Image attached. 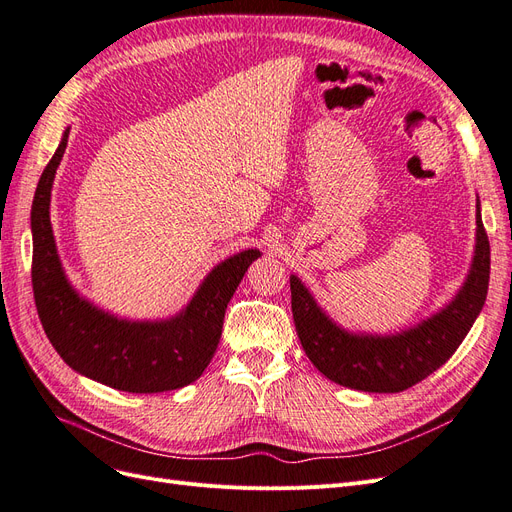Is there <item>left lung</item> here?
<instances>
[{
  "instance_id": "obj_1",
  "label": "left lung",
  "mask_w": 512,
  "mask_h": 512,
  "mask_svg": "<svg viewBox=\"0 0 512 512\" xmlns=\"http://www.w3.org/2000/svg\"><path fill=\"white\" fill-rule=\"evenodd\" d=\"M476 226L474 262L455 301L399 335L371 337L342 331L292 275V318L307 359L329 380L367 393L406 391L440 369L466 339L487 299L489 239L480 209Z\"/></svg>"
}]
</instances>
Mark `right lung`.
Instances as JSON below:
<instances>
[{
	"label": "right lung",
	"mask_w": 512,
	"mask_h": 512,
	"mask_svg": "<svg viewBox=\"0 0 512 512\" xmlns=\"http://www.w3.org/2000/svg\"><path fill=\"white\" fill-rule=\"evenodd\" d=\"M66 145L68 130L44 168L32 207V286L44 333L72 369L113 389L128 393L181 389L200 378L213 359L226 305L260 252L245 250L215 267L185 312L173 320L128 322L100 312L72 290L55 250L49 205Z\"/></svg>",
	"instance_id": "1"
}]
</instances>
